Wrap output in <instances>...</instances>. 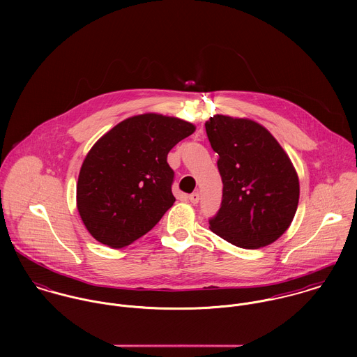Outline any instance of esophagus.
<instances>
[{
	"label": "esophagus",
	"instance_id": "1",
	"mask_svg": "<svg viewBox=\"0 0 357 357\" xmlns=\"http://www.w3.org/2000/svg\"><path fill=\"white\" fill-rule=\"evenodd\" d=\"M190 201H191V204H198V202H199V194H198V192H192V194L190 195Z\"/></svg>",
	"mask_w": 357,
	"mask_h": 357
}]
</instances>
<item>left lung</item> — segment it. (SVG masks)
Returning <instances> with one entry per match:
<instances>
[{
  "instance_id": "8db88e82",
  "label": "left lung",
  "mask_w": 357,
  "mask_h": 357,
  "mask_svg": "<svg viewBox=\"0 0 357 357\" xmlns=\"http://www.w3.org/2000/svg\"><path fill=\"white\" fill-rule=\"evenodd\" d=\"M204 126L222 180L221 207L208 220L210 229L242 249L273 243L290 227L300 199L289 155L252 119L217 114Z\"/></svg>"
}]
</instances>
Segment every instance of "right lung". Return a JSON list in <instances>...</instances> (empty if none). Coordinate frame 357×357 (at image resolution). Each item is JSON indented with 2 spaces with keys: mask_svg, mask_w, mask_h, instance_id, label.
Masks as SVG:
<instances>
[{
  "mask_svg": "<svg viewBox=\"0 0 357 357\" xmlns=\"http://www.w3.org/2000/svg\"><path fill=\"white\" fill-rule=\"evenodd\" d=\"M194 132L187 121L149 112L119 122L96 142L81 166L77 207L98 242L119 249L158 224L176 201L167 153Z\"/></svg>",
  "mask_w": 357,
  "mask_h": 357,
  "instance_id": "right-lung-1",
  "label": "right lung"
}]
</instances>
